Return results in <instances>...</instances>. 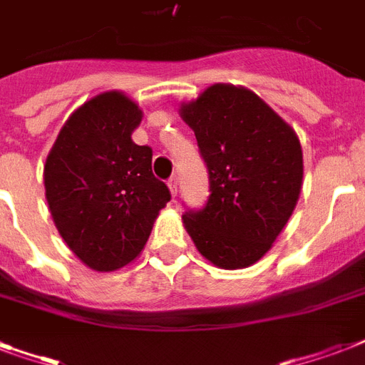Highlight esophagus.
<instances>
[{
	"instance_id": "obj_1",
	"label": "esophagus",
	"mask_w": 365,
	"mask_h": 365,
	"mask_svg": "<svg viewBox=\"0 0 365 365\" xmlns=\"http://www.w3.org/2000/svg\"><path fill=\"white\" fill-rule=\"evenodd\" d=\"M168 189H170V195L172 197H178V178L172 176L168 180Z\"/></svg>"
}]
</instances>
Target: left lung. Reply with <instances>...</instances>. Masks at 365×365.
Masks as SVG:
<instances>
[{
	"label": "left lung",
	"mask_w": 365,
	"mask_h": 365,
	"mask_svg": "<svg viewBox=\"0 0 365 365\" xmlns=\"http://www.w3.org/2000/svg\"><path fill=\"white\" fill-rule=\"evenodd\" d=\"M210 174V199L183 227L220 269L259 261L294 214L303 185L295 130L265 100L240 85L214 83L180 104Z\"/></svg>",
	"instance_id": "8db88e82"
}]
</instances>
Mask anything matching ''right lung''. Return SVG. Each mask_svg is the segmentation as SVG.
<instances>
[{
	"label": "right lung",
	"mask_w": 365,
	"mask_h": 365,
	"mask_svg": "<svg viewBox=\"0 0 365 365\" xmlns=\"http://www.w3.org/2000/svg\"><path fill=\"white\" fill-rule=\"evenodd\" d=\"M142 117L121 91L96 94L68 117L43 166L54 225L93 271H117L136 259L170 200L151 172V149L132 142Z\"/></svg>",
	"instance_id": "1"
}]
</instances>
